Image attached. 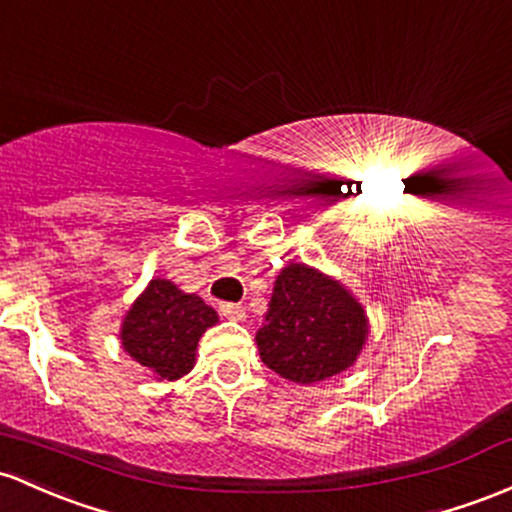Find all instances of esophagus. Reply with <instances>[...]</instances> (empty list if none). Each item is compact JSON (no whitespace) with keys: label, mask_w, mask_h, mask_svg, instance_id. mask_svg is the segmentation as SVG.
<instances>
[{"label":"esophagus","mask_w":512,"mask_h":512,"mask_svg":"<svg viewBox=\"0 0 512 512\" xmlns=\"http://www.w3.org/2000/svg\"><path fill=\"white\" fill-rule=\"evenodd\" d=\"M218 311H221V316H226L230 320H243L245 318V308L240 306V303H228L223 301L221 306H218Z\"/></svg>","instance_id":"1"}]
</instances>
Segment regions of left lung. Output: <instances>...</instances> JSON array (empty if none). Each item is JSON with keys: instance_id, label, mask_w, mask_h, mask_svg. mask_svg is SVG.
<instances>
[{"instance_id": "1", "label": "left lung", "mask_w": 512, "mask_h": 512, "mask_svg": "<svg viewBox=\"0 0 512 512\" xmlns=\"http://www.w3.org/2000/svg\"><path fill=\"white\" fill-rule=\"evenodd\" d=\"M364 338L367 316L350 291L291 262L274 282L257 347L272 372L296 384H316L350 367Z\"/></svg>"}]
</instances>
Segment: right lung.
Masks as SVG:
<instances>
[{"label": "right lung", "instance_id": "right-lung-1", "mask_svg": "<svg viewBox=\"0 0 512 512\" xmlns=\"http://www.w3.org/2000/svg\"><path fill=\"white\" fill-rule=\"evenodd\" d=\"M216 320L199 296L153 279L123 320V350L160 379H179L194 367L196 342Z\"/></svg>", "mask_w": 512, "mask_h": 512}]
</instances>
